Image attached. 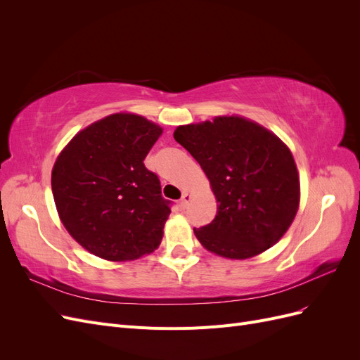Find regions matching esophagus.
I'll return each instance as SVG.
<instances>
[{
  "instance_id": "34e87169",
  "label": "esophagus",
  "mask_w": 360,
  "mask_h": 360,
  "mask_svg": "<svg viewBox=\"0 0 360 360\" xmlns=\"http://www.w3.org/2000/svg\"><path fill=\"white\" fill-rule=\"evenodd\" d=\"M192 200V195L189 193V192H184L183 193V197H181V200H180V207L181 209H186L188 207V204H189V201Z\"/></svg>"
}]
</instances>
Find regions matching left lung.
<instances>
[{
    "label": "left lung",
    "instance_id": "obj_1",
    "mask_svg": "<svg viewBox=\"0 0 360 360\" xmlns=\"http://www.w3.org/2000/svg\"><path fill=\"white\" fill-rule=\"evenodd\" d=\"M174 139L200 163L217 201L214 219L193 228L207 250L246 259L281 240L300 202L299 172L285 143L240 115L179 126Z\"/></svg>",
    "mask_w": 360,
    "mask_h": 360
}]
</instances>
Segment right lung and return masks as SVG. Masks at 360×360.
Returning <instances> with one entry per match:
<instances>
[{"label": "right lung", "instance_id": "1", "mask_svg": "<svg viewBox=\"0 0 360 360\" xmlns=\"http://www.w3.org/2000/svg\"><path fill=\"white\" fill-rule=\"evenodd\" d=\"M163 129L146 117L117 112L79 130L51 174L60 221L90 254L132 261L153 252L171 213L144 159Z\"/></svg>", "mask_w": 360, "mask_h": 360}]
</instances>
